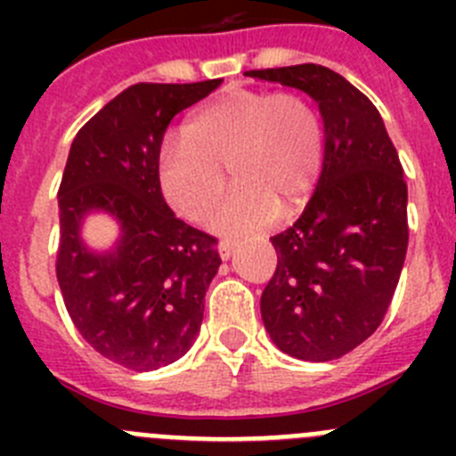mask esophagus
<instances>
[{
	"mask_svg": "<svg viewBox=\"0 0 456 456\" xmlns=\"http://www.w3.org/2000/svg\"><path fill=\"white\" fill-rule=\"evenodd\" d=\"M235 248H237V241L235 240H221L219 253H221V257H224V260H228V257H231L232 253H235Z\"/></svg>",
	"mask_w": 456,
	"mask_h": 456,
	"instance_id": "34e87169",
	"label": "esophagus"
}]
</instances>
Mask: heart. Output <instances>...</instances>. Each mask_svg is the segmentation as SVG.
<instances>
[{"mask_svg":"<svg viewBox=\"0 0 456 456\" xmlns=\"http://www.w3.org/2000/svg\"><path fill=\"white\" fill-rule=\"evenodd\" d=\"M324 162V125L299 93L231 88L205 104L187 132L168 136L159 183L168 203L203 221L225 189L231 164L237 184L209 216L219 232H256L285 209L305 203Z\"/></svg>","mask_w":456,"mask_h":456,"instance_id":"obj_1","label":"heart"}]
</instances>
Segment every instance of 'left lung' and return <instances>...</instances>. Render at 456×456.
<instances>
[{
    "label": "left lung",
    "mask_w": 456,
    "mask_h": 456,
    "mask_svg": "<svg viewBox=\"0 0 456 456\" xmlns=\"http://www.w3.org/2000/svg\"><path fill=\"white\" fill-rule=\"evenodd\" d=\"M320 104L324 164L313 199L272 237L278 265L260 313L281 352L333 361L384 322L409 247L404 168L377 107L315 63L251 70Z\"/></svg>",
    "instance_id": "left-lung-1"
}]
</instances>
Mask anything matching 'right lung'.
<instances>
[{
	"label": "right lung",
	"mask_w": 456,
	"mask_h": 456,
	"mask_svg": "<svg viewBox=\"0 0 456 456\" xmlns=\"http://www.w3.org/2000/svg\"><path fill=\"white\" fill-rule=\"evenodd\" d=\"M219 84L125 88L77 132L68 155L56 251L63 304L95 352L134 372L164 368L189 352L221 265L216 237L173 215L159 187L168 123ZM88 211L119 221V244L111 252L93 254L81 241Z\"/></svg>",
	"instance_id": "obj_1"
}]
</instances>
